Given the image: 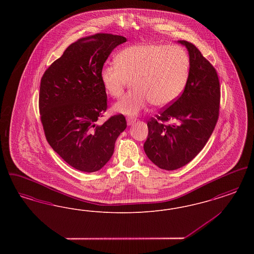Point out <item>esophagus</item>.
Here are the masks:
<instances>
[{
	"mask_svg": "<svg viewBox=\"0 0 254 254\" xmlns=\"http://www.w3.org/2000/svg\"><path fill=\"white\" fill-rule=\"evenodd\" d=\"M135 122H136V119H134V118H127V126H132Z\"/></svg>",
	"mask_w": 254,
	"mask_h": 254,
	"instance_id": "obj_1",
	"label": "esophagus"
}]
</instances>
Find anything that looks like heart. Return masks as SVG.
I'll list each match as a JSON object with an SVG mask.
<instances>
[{
	"instance_id": "b5f03b06",
	"label": "heart",
	"mask_w": 254,
	"mask_h": 254,
	"mask_svg": "<svg viewBox=\"0 0 254 254\" xmlns=\"http://www.w3.org/2000/svg\"><path fill=\"white\" fill-rule=\"evenodd\" d=\"M115 64L104 65L101 82L109 96H120L132 80L133 89L123 96L113 110L135 117L148 104L167 107L184 91L190 76V61L180 47L144 43L121 50Z\"/></svg>"
}]
</instances>
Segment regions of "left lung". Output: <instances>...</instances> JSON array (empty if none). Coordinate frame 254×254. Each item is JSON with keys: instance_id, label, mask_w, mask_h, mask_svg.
Listing matches in <instances>:
<instances>
[{"instance_id": "left-lung-1", "label": "left lung", "mask_w": 254, "mask_h": 254, "mask_svg": "<svg viewBox=\"0 0 254 254\" xmlns=\"http://www.w3.org/2000/svg\"><path fill=\"white\" fill-rule=\"evenodd\" d=\"M190 70L181 96L156 118L147 122L145 154L158 168L180 169L190 163L205 146L219 116L220 84L217 72L199 49L187 41ZM173 121L167 126L164 121Z\"/></svg>"}]
</instances>
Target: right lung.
Wrapping results in <instances>:
<instances>
[{"mask_svg":"<svg viewBox=\"0 0 254 254\" xmlns=\"http://www.w3.org/2000/svg\"><path fill=\"white\" fill-rule=\"evenodd\" d=\"M126 37L98 33L71 44L44 73L39 94L41 121L50 146L69 166L84 172L102 169L127 127L124 115L103 125L107 93L101 70Z\"/></svg>","mask_w":254,"mask_h":254,"instance_id":"right-lung-1","label":"right lung"}]
</instances>
